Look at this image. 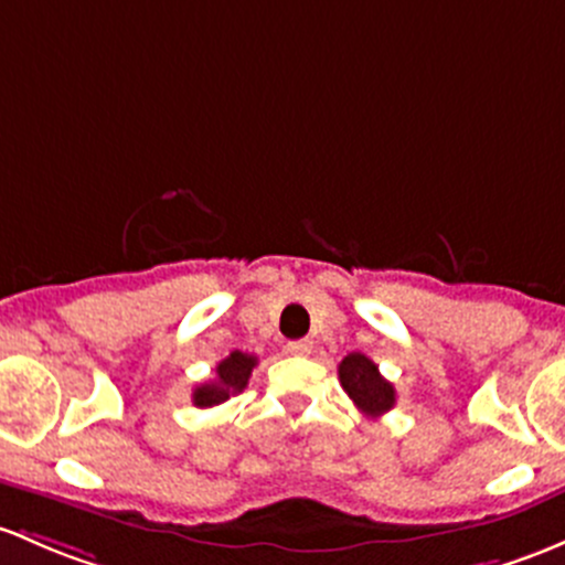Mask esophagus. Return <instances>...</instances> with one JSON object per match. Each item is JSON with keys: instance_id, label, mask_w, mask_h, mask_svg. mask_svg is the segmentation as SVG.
<instances>
[{"instance_id": "esophagus-1", "label": "esophagus", "mask_w": 565, "mask_h": 565, "mask_svg": "<svg viewBox=\"0 0 565 565\" xmlns=\"http://www.w3.org/2000/svg\"><path fill=\"white\" fill-rule=\"evenodd\" d=\"M289 352L298 354V358H306V354L313 352V341H308V338H300V341H289Z\"/></svg>"}]
</instances>
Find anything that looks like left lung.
Here are the masks:
<instances>
[{
  "mask_svg": "<svg viewBox=\"0 0 565 565\" xmlns=\"http://www.w3.org/2000/svg\"><path fill=\"white\" fill-rule=\"evenodd\" d=\"M338 379L354 406L367 417H382L395 406V387L379 373V365L365 354L352 352L338 365Z\"/></svg>",
  "mask_w": 565,
  "mask_h": 565,
  "instance_id": "left-lung-1",
  "label": "left lung"
}]
</instances>
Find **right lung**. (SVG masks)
<instances>
[{"label": "right lung", "mask_w": 565, "mask_h": 565, "mask_svg": "<svg viewBox=\"0 0 565 565\" xmlns=\"http://www.w3.org/2000/svg\"><path fill=\"white\" fill-rule=\"evenodd\" d=\"M254 365H257V358L246 352H230V358H224L216 365V379L213 382L200 384L198 390L192 392L194 406L211 408L218 406V403L227 401L230 395H237V392L246 390L248 376H252Z\"/></svg>", "instance_id": "1"}]
</instances>
